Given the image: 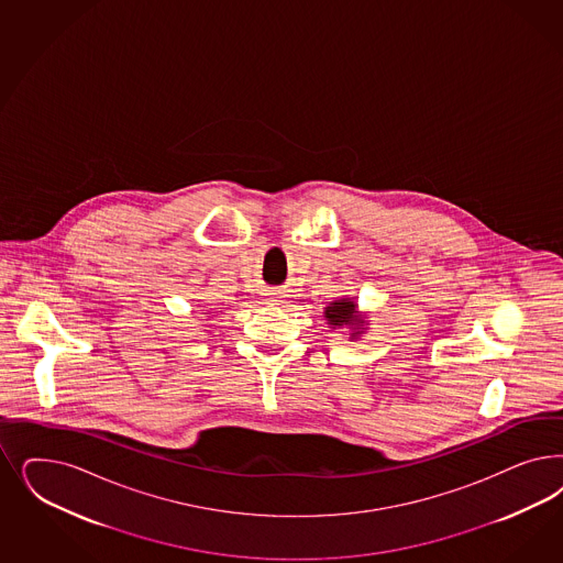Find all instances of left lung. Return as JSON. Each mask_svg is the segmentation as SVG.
<instances>
[{
  "instance_id": "obj_1",
  "label": "left lung",
  "mask_w": 563,
  "mask_h": 563,
  "mask_svg": "<svg viewBox=\"0 0 563 563\" xmlns=\"http://www.w3.org/2000/svg\"><path fill=\"white\" fill-rule=\"evenodd\" d=\"M325 319L329 325L333 327H347L350 340H356L364 331V317L358 314V307L352 298H342L331 302L325 309Z\"/></svg>"
}]
</instances>
